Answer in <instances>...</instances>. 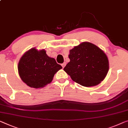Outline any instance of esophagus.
<instances>
[{
  "instance_id": "1",
  "label": "esophagus",
  "mask_w": 128,
  "mask_h": 128,
  "mask_svg": "<svg viewBox=\"0 0 128 128\" xmlns=\"http://www.w3.org/2000/svg\"><path fill=\"white\" fill-rule=\"evenodd\" d=\"M66 62H63V63L62 64V68H64V66H66Z\"/></svg>"
}]
</instances>
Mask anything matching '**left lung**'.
Listing matches in <instances>:
<instances>
[{
	"label": "left lung",
	"instance_id": "obj_1",
	"mask_svg": "<svg viewBox=\"0 0 128 128\" xmlns=\"http://www.w3.org/2000/svg\"><path fill=\"white\" fill-rule=\"evenodd\" d=\"M70 62L64 68L74 82L85 87L94 86L104 79L108 70V60L104 51L88 42L70 50Z\"/></svg>",
	"mask_w": 128,
	"mask_h": 128
}]
</instances>
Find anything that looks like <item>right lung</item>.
<instances>
[{
    "instance_id": "add662e5",
    "label": "right lung",
    "mask_w": 128,
    "mask_h": 128,
    "mask_svg": "<svg viewBox=\"0 0 128 128\" xmlns=\"http://www.w3.org/2000/svg\"><path fill=\"white\" fill-rule=\"evenodd\" d=\"M62 66L54 58H49L43 49L32 48L20 58L18 72L24 82L30 87L42 88L52 81L54 74Z\"/></svg>"
}]
</instances>
